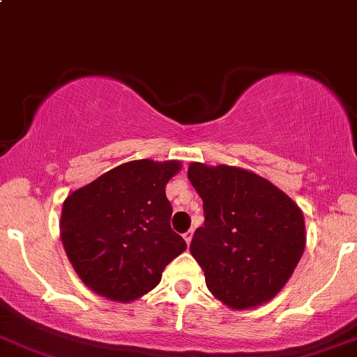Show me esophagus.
<instances>
[{"label": "esophagus", "mask_w": 357, "mask_h": 357, "mask_svg": "<svg viewBox=\"0 0 357 357\" xmlns=\"http://www.w3.org/2000/svg\"><path fill=\"white\" fill-rule=\"evenodd\" d=\"M183 241L187 242V245L190 244V241H192V230H189V232L183 234Z\"/></svg>", "instance_id": "esophagus-1"}]
</instances>
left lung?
Here are the masks:
<instances>
[{
	"label": "left lung",
	"mask_w": 357,
	"mask_h": 357,
	"mask_svg": "<svg viewBox=\"0 0 357 357\" xmlns=\"http://www.w3.org/2000/svg\"><path fill=\"white\" fill-rule=\"evenodd\" d=\"M187 177L203 199L204 225L194 232L190 255L209 292L232 310L273 299L306 248L299 206L266 178L237 167L190 163Z\"/></svg>",
	"instance_id": "obj_1"
}]
</instances>
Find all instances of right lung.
<instances>
[{
    "instance_id": "1",
    "label": "right lung",
    "mask_w": 357,
    "mask_h": 357,
    "mask_svg": "<svg viewBox=\"0 0 357 357\" xmlns=\"http://www.w3.org/2000/svg\"><path fill=\"white\" fill-rule=\"evenodd\" d=\"M180 161L135 160L106 172L65 199L60 237L73 270L106 299L130 303L160 284L187 249L170 227L165 187Z\"/></svg>"
}]
</instances>
